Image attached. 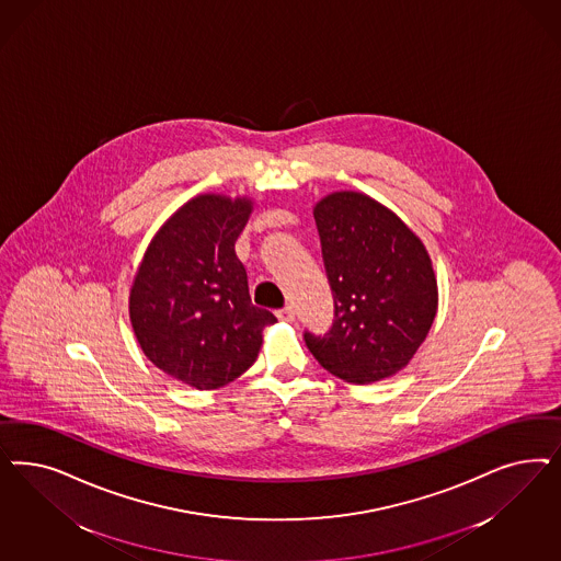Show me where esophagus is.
<instances>
[{
    "label": "esophagus",
    "instance_id": "34e87169",
    "mask_svg": "<svg viewBox=\"0 0 561 561\" xmlns=\"http://www.w3.org/2000/svg\"><path fill=\"white\" fill-rule=\"evenodd\" d=\"M276 316H278L280 320H285V322H293V320H295V309L287 306V308L280 309Z\"/></svg>",
    "mask_w": 561,
    "mask_h": 561
}]
</instances>
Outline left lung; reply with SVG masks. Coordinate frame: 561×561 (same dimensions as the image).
<instances>
[{"label":"left lung","mask_w":561,"mask_h":561,"mask_svg":"<svg viewBox=\"0 0 561 561\" xmlns=\"http://www.w3.org/2000/svg\"><path fill=\"white\" fill-rule=\"evenodd\" d=\"M320 231L336 320L306 344L332 376L374 383L402 371L427 339L437 313V280L415 231L363 192L341 190L318 199Z\"/></svg>","instance_id":"1"}]
</instances>
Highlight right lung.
<instances>
[{
  "mask_svg": "<svg viewBox=\"0 0 561 561\" xmlns=\"http://www.w3.org/2000/svg\"><path fill=\"white\" fill-rule=\"evenodd\" d=\"M252 196L198 194L150 239L129 287V322L142 353L196 390L245 374L276 318L252 306L236 241Z\"/></svg>",
  "mask_w": 561,
  "mask_h": 561,
  "instance_id": "1",
  "label": "right lung"
}]
</instances>
